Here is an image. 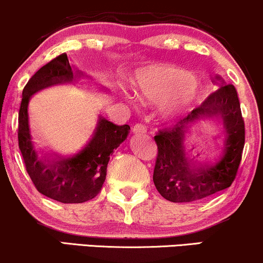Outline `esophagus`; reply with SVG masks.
Returning a JSON list of instances; mask_svg holds the SVG:
<instances>
[{
  "label": "esophagus",
  "mask_w": 263,
  "mask_h": 263,
  "mask_svg": "<svg viewBox=\"0 0 263 263\" xmlns=\"http://www.w3.org/2000/svg\"><path fill=\"white\" fill-rule=\"evenodd\" d=\"M132 132H133V134H135V135H138V134H145V133H146V129H145L144 125H141V124H135L134 126H133Z\"/></svg>",
  "instance_id": "obj_1"
}]
</instances>
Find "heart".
<instances>
[{"instance_id":"obj_1","label":"heart","mask_w":263,"mask_h":263,"mask_svg":"<svg viewBox=\"0 0 263 263\" xmlns=\"http://www.w3.org/2000/svg\"><path fill=\"white\" fill-rule=\"evenodd\" d=\"M133 83L141 98L153 102V117L162 126L180 124L202 100V89L193 73L175 64L141 67ZM119 93L129 104L139 101L138 95L125 86H120Z\"/></svg>"}]
</instances>
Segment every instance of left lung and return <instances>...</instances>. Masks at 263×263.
Wrapping results in <instances>:
<instances>
[{"mask_svg":"<svg viewBox=\"0 0 263 263\" xmlns=\"http://www.w3.org/2000/svg\"><path fill=\"white\" fill-rule=\"evenodd\" d=\"M219 89L193 109L180 125L160 132L155 137L157 154L154 183L165 199L174 203L198 202L230 187L241 161L245 144V124L237 92L215 76ZM221 124L223 146L217 159L200 160L187 144L192 128L200 121Z\"/></svg>","mask_w":263,"mask_h":263,"instance_id":"left-lung-1","label":"left lung"}]
</instances>
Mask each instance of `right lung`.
Segmentation results:
<instances>
[{
	"label": "right lung",
	"instance_id": "add662e5",
	"mask_svg": "<svg viewBox=\"0 0 263 263\" xmlns=\"http://www.w3.org/2000/svg\"><path fill=\"white\" fill-rule=\"evenodd\" d=\"M83 77L88 76L73 69L65 52L40 67L22 92L18 114V146L27 172L40 193L61 203L87 202L101 192L110 155L125 140L130 130L128 124L116 125L100 114L89 140L79 153L64 156L54 151L36 150L28 113L30 98L42 89L75 83Z\"/></svg>",
	"mask_w": 263,
	"mask_h": 263
}]
</instances>
